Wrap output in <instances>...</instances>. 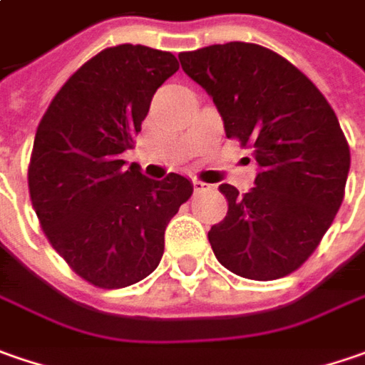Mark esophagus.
<instances>
[{
  "label": "esophagus",
  "mask_w": 365,
  "mask_h": 365,
  "mask_svg": "<svg viewBox=\"0 0 365 365\" xmlns=\"http://www.w3.org/2000/svg\"><path fill=\"white\" fill-rule=\"evenodd\" d=\"M208 190H212V185H210V183L194 180V192H196V194H200V192H208Z\"/></svg>",
  "instance_id": "esophagus-1"
}]
</instances>
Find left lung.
Segmentation results:
<instances>
[{
	"instance_id": "obj_1",
	"label": "left lung",
	"mask_w": 365,
	"mask_h": 365,
	"mask_svg": "<svg viewBox=\"0 0 365 365\" xmlns=\"http://www.w3.org/2000/svg\"><path fill=\"white\" fill-rule=\"evenodd\" d=\"M182 69L216 103L225 133L259 173L239 196L218 185L227 216L208 232L216 259L249 279L296 272L325 237L345 196L349 145L325 96L288 58L251 42L180 53Z\"/></svg>"
}]
</instances>
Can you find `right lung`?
<instances>
[{
  "label": "right lung",
  "instance_id": "add662e5",
  "mask_svg": "<svg viewBox=\"0 0 365 365\" xmlns=\"http://www.w3.org/2000/svg\"><path fill=\"white\" fill-rule=\"evenodd\" d=\"M178 58L143 44L91 56L56 91L28 165L32 208L48 243L86 282L114 290L155 272L165 229L194 185L178 173L155 182L124 153Z\"/></svg>",
  "mask_w": 365,
  "mask_h": 365
}]
</instances>
